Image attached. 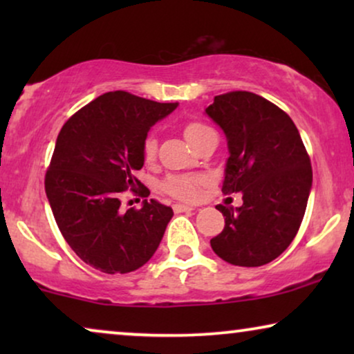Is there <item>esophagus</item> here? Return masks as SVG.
I'll return each instance as SVG.
<instances>
[{"mask_svg": "<svg viewBox=\"0 0 354 354\" xmlns=\"http://www.w3.org/2000/svg\"><path fill=\"white\" fill-rule=\"evenodd\" d=\"M174 211H176V212H188V211H193V207L187 206V205H174Z\"/></svg>", "mask_w": 354, "mask_h": 354, "instance_id": "obj_1", "label": "esophagus"}]
</instances>
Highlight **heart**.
<instances>
[{
    "label": "heart",
    "instance_id": "obj_1",
    "mask_svg": "<svg viewBox=\"0 0 354 354\" xmlns=\"http://www.w3.org/2000/svg\"><path fill=\"white\" fill-rule=\"evenodd\" d=\"M207 130H211L207 125L196 122V120H192V122H187L183 125V137H185L188 143L193 145L203 133L207 132ZM156 151H158L156 138L149 135V137L145 138L143 147H142L145 161L151 162L153 159L156 158ZM162 190L174 198H178V200L193 201L196 200L198 193H200V178L192 177V176L169 177L162 183Z\"/></svg>",
    "mask_w": 354,
    "mask_h": 354
}]
</instances>
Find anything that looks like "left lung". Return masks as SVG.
Listing matches in <instances>:
<instances>
[{
	"instance_id": "8db88e82",
	"label": "left lung",
	"mask_w": 354,
	"mask_h": 354,
	"mask_svg": "<svg viewBox=\"0 0 354 354\" xmlns=\"http://www.w3.org/2000/svg\"><path fill=\"white\" fill-rule=\"evenodd\" d=\"M205 113L227 138L222 192L243 195L240 207L217 205L225 227L211 240L221 259L258 268L292 243L313 187L311 161L293 120L263 96L230 91Z\"/></svg>"
}]
</instances>
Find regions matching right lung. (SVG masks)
I'll list each match as a JSON object with an SVG mask.
<instances>
[{"mask_svg":"<svg viewBox=\"0 0 354 354\" xmlns=\"http://www.w3.org/2000/svg\"><path fill=\"white\" fill-rule=\"evenodd\" d=\"M178 103H158L109 91L62 125L45 177L53 216L74 253L104 274H127L147 264L161 243L172 207L143 200L120 209V195L140 187L142 147L149 129ZM148 196L147 187L133 190Z\"/></svg>","mask_w":354,"mask_h":354,"instance_id":"add662e5","label":"right lung"}]
</instances>
